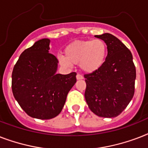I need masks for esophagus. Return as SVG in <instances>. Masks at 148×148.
<instances>
[{
  "instance_id": "esophagus-1",
  "label": "esophagus",
  "mask_w": 148,
  "mask_h": 148,
  "mask_svg": "<svg viewBox=\"0 0 148 148\" xmlns=\"http://www.w3.org/2000/svg\"><path fill=\"white\" fill-rule=\"evenodd\" d=\"M76 77H77V80H82V79L84 78V77L82 76L81 74H77Z\"/></svg>"
}]
</instances>
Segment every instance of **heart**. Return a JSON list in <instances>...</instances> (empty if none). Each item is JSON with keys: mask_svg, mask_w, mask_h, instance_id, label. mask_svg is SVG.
Listing matches in <instances>:
<instances>
[{"mask_svg": "<svg viewBox=\"0 0 148 148\" xmlns=\"http://www.w3.org/2000/svg\"><path fill=\"white\" fill-rule=\"evenodd\" d=\"M107 45L101 39L77 40L65 47V55L59 54L58 59L63 66L80 64L82 71L92 73L101 68L107 57Z\"/></svg>", "mask_w": 148, "mask_h": 148, "instance_id": "obj_1", "label": "heart"}]
</instances>
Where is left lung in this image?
<instances>
[{
	"mask_svg": "<svg viewBox=\"0 0 148 148\" xmlns=\"http://www.w3.org/2000/svg\"><path fill=\"white\" fill-rule=\"evenodd\" d=\"M107 45L108 55L103 66L84 74V97L88 107L102 117H117L134 95L136 69L130 50L112 34L95 35Z\"/></svg>",
	"mask_w": 148,
	"mask_h": 148,
	"instance_id": "obj_1",
	"label": "left lung"
}]
</instances>
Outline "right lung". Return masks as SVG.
<instances>
[{
	"label": "right lung",
	"mask_w": 148,
	"mask_h": 148,
	"mask_svg": "<svg viewBox=\"0 0 148 148\" xmlns=\"http://www.w3.org/2000/svg\"><path fill=\"white\" fill-rule=\"evenodd\" d=\"M50 40L44 38L22 52L12 72V92L25 112L34 118L58 116L77 74H56L58 60L49 53Z\"/></svg>",
	"instance_id": "obj_1"
}]
</instances>
